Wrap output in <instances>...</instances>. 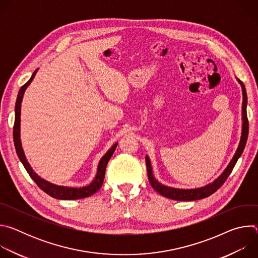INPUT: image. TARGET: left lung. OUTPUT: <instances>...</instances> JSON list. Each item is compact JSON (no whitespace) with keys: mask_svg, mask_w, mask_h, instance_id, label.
Segmentation results:
<instances>
[{"mask_svg":"<svg viewBox=\"0 0 258 258\" xmlns=\"http://www.w3.org/2000/svg\"><path fill=\"white\" fill-rule=\"evenodd\" d=\"M237 79V78H236ZM238 83L240 84L241 88H242V95H243V103H242V132H241V138H240V142L238 145V148L233 156V158L231 159V161L229 162V164L227 165V167L224 169V171L220 173L212 182H209L208 185H205L203 187L200 188H195V189H178V188H172V187H168L163 185L160 181H158L153 173V168H152V164H151V160L149 158L148 155H146V165H147V172H148V178L149 181L151 183L152 188L158 192L160 195L168 198V199H172V200H176V201H194V200H200L203 198H206L208 196H210L211 194H213L215 191H217L220 187H222L223 183L226 181V179L228 178V176L230 175V173L232 172L236 162L238 161V159L241 157L245 145L247 142V138H248V132H249V125H248V118H247V94H246V89L244 84L238 80Z\"/></svg>","mask_w":258,"mask_h":258,"instance_id":"obj_1","label":"left lung"}]
</instances>
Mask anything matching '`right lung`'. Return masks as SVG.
Here are the masks:
<instances>
[{"instance_id": "obj_1", "label": "right lung", "mask_w": 258, "mask_h": 258, "mask_svg": "<svg viewBox=\"0 0 258 258\" xmlns=\"http://www.w3.org/2000/svg\"><path fill=\"white\" fill-rule=\"evenodd\" d=\"M38 70L39 69H35L34 72L32 73L31 78L29 79V81L24 86H22L20 88V90L18 92L17 100H16L15 122H14V127H13V139H14V145H15V149H16L17 155H18L20 161L22 162L24 168L26 169V171L28 172L30 177L34 180L36 185H38L45 193H47L51 197L56 198V199H60V200H76V199H83V198L89 197V196L95 194L97 191H99V189L102 187L107 163L110 160V158H111V156L113 155L118 143L116 142L113 146H111V148H110L103 155V157L100 159V161L98 163L96 175H95L94 179L87 186H84V187H81V188H73V187L55 185V183H52V182L46 180L45 178L41 177L38 173H36L32 169V167L30 166L29 162L27 161L26 156H25L24 151H23V148H22L21 139H20V121H21L20 114H21V103H22L23 95H24L25 90L27 89V87L31 84L32 80L34 79Z\"/></svg>"}]
</instances>
